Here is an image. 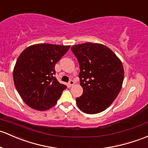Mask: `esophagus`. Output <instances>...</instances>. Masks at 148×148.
Wrapping results in <instances>:
<instances>
[{
	"label": "esophagus",
	"instance_id": "1",
	"mask_svg": "<svg viewBox=\"0 0 148 148\" xmlns=\"http://www.w3.org/2000/svg\"><path fill=\"white\" fill-rule=\"evenodd\" d=\"M74 84H75V82L73 80H70L69 82H68V85H69L70 87H72Z\"/></svg>",
	"mask_w": 148,
	"mask_h": 148
}]
</instances>
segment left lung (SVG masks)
I'll list each match as a JSON object with an SVG mask.
<instances>
[{"label": "left lung", "mask_w": 148, "mask_h": 148, "mask_svg": "<svg viewBox=\"0 0 148 148\" xmlns=\"http://www.w3.org/2000/svg\"><path fill=\"white\" fill-rule=\"evenodd\" d=\"M80 65L83 93L76 98L82 112L95 114L107 109L120 92L124 78L123 64L106 46L87 42L71 47Z\"/></svg>", "instance_id": "obj_1"}]
</instances>
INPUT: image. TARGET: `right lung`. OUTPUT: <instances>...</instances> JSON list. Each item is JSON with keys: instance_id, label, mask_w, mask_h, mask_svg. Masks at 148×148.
I'll return each mask as SVG.
<instances>
[{"instance_id": "obj_1", "label": "right lung", "mask_w": 148, "mask_h": 148, "mask_svg": "<svg viewBox=\"0 0 148 148\" xmlns=\"http://www.w3.org/2000/svg\"><path fill=\"white\" fill-rule=\"evenodd\" d=\"M70 47L38 44L29 46L20 53L14 67L13 80L27 105L45 111L56 104L67 87L54 77L55 65Z\"/></svg>"}]
</instances>
